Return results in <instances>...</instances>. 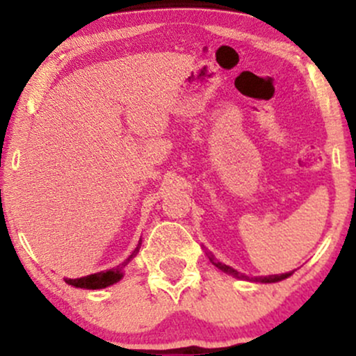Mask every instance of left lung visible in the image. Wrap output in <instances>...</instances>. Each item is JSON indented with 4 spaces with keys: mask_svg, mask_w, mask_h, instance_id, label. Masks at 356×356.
Listing matches in <instances>:
<instances>
[{
    "mask_svg": "<svg viewBox=\"0 0 356 356\" xmlns=\"http://www.w3.org/2000/svg\"><path fill=\"white\" fill-rule=\"evenodd\" d=\"M211 261H212V264H216V266H218V268L220 269V271L227 273V275L238 277V280L257 281V283H276V281L286 280V277L293 275V271H291V273H283V275H271V276H261V277H249V276L244 275V273H239V271H236L234 268L227 266V264H222V263H219V261H214V259H212V257H211Z\"/></svg>",
    "mask_w": 356,
    "mask_h": 356,
    "instance_id": "1",
    "label": "left lung"
}]
</instances>
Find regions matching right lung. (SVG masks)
<instances>
[{
  "instance_id": "add662e5",
  "label": "right lung",
  "mask_w": 356,
  "mask_h": 356,
  "mask_svg": "<svg viewBox=\"0 0 356 356\" xmlns=\"http://www.w3.org/2000/svg\"><path fill=\"white\" fill-rule=\"evenodd\" d=\"M138 248H140V243L138 246L134 249V252L130 254L122 264H118L117 268L108 269V271H102L97 273V275H90L85 277H76V280H65L68 284L75 286V288H85V289H100V288H107V286L117 283V281L122 280V275H124V268L130 261L134 259V256L138 252Z\"/></svg>"
}]
</instances>
